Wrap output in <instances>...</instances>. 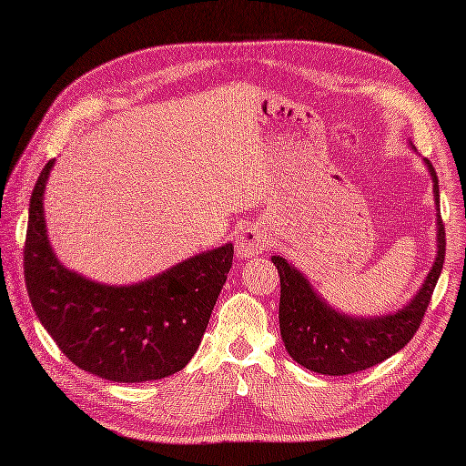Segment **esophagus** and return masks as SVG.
Instances as JSON below:
<instances>
[{
  "instance_id": "obj_1",
  "label": "esophagus",
  "mask_w": 466,
  "mask_h": 466,
  "mask_svg": "<svg viewBox=\"0 0 466 466\" xmlns=\"http://www.w3.org/2000/svg\"><path fill=\"white\" fill-rule=\"evenodd\" d=\"M268 248V236L260 226H246L238 234L236 240V250H238L240 258H252V256L260 254L262 250Z\"/></svg>"
}]
</instances>
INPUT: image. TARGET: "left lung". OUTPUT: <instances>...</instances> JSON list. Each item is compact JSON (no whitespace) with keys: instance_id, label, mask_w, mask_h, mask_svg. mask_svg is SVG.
<instances>
[{"instance_id":"obj_1","label":"left lung","mask_w":466,"mask_h":466,"mask_svg":"<svg viewBox=\"0 0 466 466\" xmlns=\"http://www.w3.org/2000/svg\"><path fill=\"white\" fill-rule=\"evenodd\" d=\"M424 164L429 167L434 186L439 250L420 290L399 312L359 319V316L334 310L320 299L300 270H296L282 256H272V262L280 274V334L286 350L304 369L329 376L366 370L404 349L419 330L434 286L439 282L444 246H447L439 208V177L427 157H424Z\"/></svg>"}]
</instances>
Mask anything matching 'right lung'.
<instances>
[{
  "label": "right lung",
  "instance_id": "add662e5",
  "mask_svg": "<svg viewBox=\"0 0 466 466\" xmlns=\"http://www.w3.org/2000/svg\"><path fill=\"white\" fill-rule=\"evenodd\" d=\"M54 160L29 202L24 274L39 322L77 369L114 382L166 379L190 362L226 276L234 246L196 254L150 280L106 286L67 270L49 246L44 192Z\"/></svg>",
  "mask_w": 466,
  "mask_h": 466
}]
</instances>
